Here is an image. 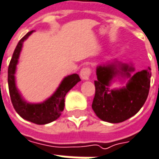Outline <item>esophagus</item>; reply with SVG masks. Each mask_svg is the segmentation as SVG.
<instances>
[{"instance_id":"esophagus-1","label":"esophagus","mask_w":159,"mask_h":159,"mask_svg":"<svg viewBox=\"0 0 159 159\" xmlns=\"http://www.w3.org/2000/svg\"><path fill=\"white\" fill-rule=\"evenodd\" d=\"M80 75L81 77V79L84 80H88L90 78V75H91V69L89 67H85L83 68L82 70H80Z\"/></svg>"}]
</instances>
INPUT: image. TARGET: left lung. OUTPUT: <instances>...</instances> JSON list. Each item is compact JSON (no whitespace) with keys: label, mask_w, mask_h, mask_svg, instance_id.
Listing matches in <instances>:
<instances>
[{"label":"left lung","mask_w":159,"mask_h":159,"mask_svg":"<svg viewBox=\"0 0 159 159\" xmlns=\"http://www.w3.org/2000/svg\"><path fill=\"white\" fill-rule=\"evenodd\" d=\"M132 65L114 62L96 68L97 80H95V94L92 109L96 116L110 123H120L133 117L143 106L150 87V67L134 73ZM121 75L129 78L127 86L122 89H110L114 76Z\"/></svg>","instance_id":"8db88e82"}]
</instances>
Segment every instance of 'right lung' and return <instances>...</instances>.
<instances>
[{"instance_id": "right-lung-1", "label": "right lung", "mask_w": 159, "mask_h": 159, "mask_svg": "<svg viewBox=\"0 0 159 159\" xmlns=\"http://www.w3.org/2000/svg\"><path fill=\"white\" fill-rule=\"evenodd\" d=\"M33 33L34 31L27 33L19 40L16 47L8 69L9 91L14 109L23 119L37 125H45L60 117L61 112L64 111L65 95L77 83L80 81V79L76 73L65 77L59 85L57 91L43 102L30 103L25 101L16 87L15 73L19 55L23 47V42Z\"/></svg>"}]
</instances>
